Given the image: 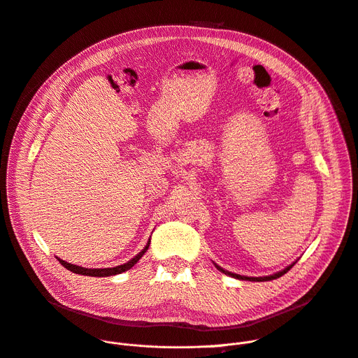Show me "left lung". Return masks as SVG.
<instances>
[{
    "label": "left lung",
    "instance_id": "1",
    "mask_svg": "<svg viewBox=\"0 0 358 358\" xmlns=\"http://www.w3.org/2000/svg\"><path fill=\"white\" fill-rule=\"evenodd\" d=\"M296 264V262H294ZM294 264H292L290 266H287V268H285L283 271H280V272H278V273H275V275H271V276H264V278H248V276H241V275H236V273H231V272H228V271H224L222 268H220L218 265H215L217 266V269L218 271H221L222 273H225V275H228V276H232V278H236V279H241V280H252V282H266V280H273V279H278V278H280V276H283L286 272H289L292 268H293V265Z\"/></svg>",
    "mask_w": 358,
    "mask_h": 358
}]
</instances>
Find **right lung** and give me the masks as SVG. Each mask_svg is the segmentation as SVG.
Returning <instances> with one entry per match:
<instances>
[{"label":"right lung","mask_w":358,"mask_h":358,"mask_svg":"<svg viewBox=\"0 0 358 358\" xmlns=\"http://www.w3.org/2000/svg\"><path fill=\"white\" fill-rule=\"evenodd\" d=\"M148 246H150V241H148V243L145 245V248H144L140 253H137L136 257H134L131 261H129V262H127V264H124V265L115 266V268H105V269H86V268H82V266H76V265L68 264V262H65V261H62V259H59V262H61V265H62V266H65L68 271H71V272H73V273H78V275H83V276H96V278L113 276V275H119V273L126 272V271H129L130 268H133V266H134V265L141 259L143 255L147 252Z\"/></svg>","instance_id":"add662e5"}]
</instances>
